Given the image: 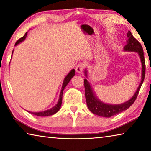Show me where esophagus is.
Instances as JSON below:
<instances>
[{"mask_svg": "<svg viewBox=\"0 0 151 151\" xmlns=\"http://www.w3.org/2000/svg\"><path fill=\"white\" fill-rule=\"evenodd\" d=\"M85 67V64L83 63H81L77 65V66H76V71L77 73H81L83 72V68Z\"/></svg>", "mask_w": 151, "mask_h": 151, "instance_id": "esophagus-1", "label": "esophagus"}]
</instances>
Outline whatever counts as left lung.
Wrapping results in <instances>:
<instances>
[{"label":"left lung","mask_w":151,"mask_h":151,"mask_svg":"<svg viewBox=\"0 0 151 151\" xmlns=\"http://www.w3.org/2000/svg\"><path fill=\"white\" fill-rule=\"evenodd\" d=\"M127 37V42L124 47V51L137 52L140 57V61H141L142 73L141 81H140V85L139 87L137 88L136 92L134 93V95L129 100L121 104H111L104 103L103 101H101L100 99H99L98 97L96 96L95 93L93 90V88L91 86V84L89 83L87 79H85L84 83H85L86 104H87L88 109L96 115L109 118V117L116 115V114L120 113V112L126 111L134 103V102L136 100L138 94L139 93L140 88L141 87L143 81H144L145 76V62L142 47L140 43L132 36V33L129 30L128 31ZM85 75L87 78L88 75L86 69L85 70Z\"/></svg>","instance_id":"1"}]
</instances>
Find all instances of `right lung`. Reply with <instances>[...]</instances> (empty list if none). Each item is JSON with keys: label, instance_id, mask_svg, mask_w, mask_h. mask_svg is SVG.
<instances>
[{"label": "right lung", "instance_id": "1", "mask_svg": "<svg viewBox=\"0 0 151 151\" xmlns=\"http://www.w3.org/2000/svg\"><path fill=\"white\" fill-rule=\"evenodd\" d=\"M27 33L26 32L25 33V35L22 37V38H20V39H19L17 41V42L15 43V45L14 46H17V45H19V43L22 42L23 40H24V39H26L27 36ZM12 54H13V51H12ZM75 75V69H72L71 70L69 73L67 75L65 76V78H64V81H63V86H62V88H61V91H60V95H59V99H58V103L55 104V105L52 107V108L48 109V110H46V111H41V112H30V111H28L30 113H31L32 114H35V115H37L38 116H50V115H52V114H54L55 113H57V112L59 111L60 109V106H61V104H62V100H63V91L65 88L66 87V86L68 85V83H69L70 81L71 80V78H72Z\"/></svg>", "mask_w": 151, "mask_h": 151}]
</instances>
